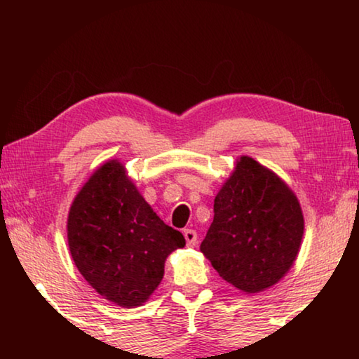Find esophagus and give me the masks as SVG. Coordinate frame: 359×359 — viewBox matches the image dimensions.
Here are the masks:
<instances>
[{"mask_svg":"<svg viewBox=\"0 0 359 359\" xmlns=\"http://www.w3.org/2000/svg\"><path fill=\"white\" fill-rule=\"evenodd\" d=\"M184 236H185V241H187V245L188 247L196 245V242H198L196 231H194V229H185L184 231Z\"/></svg>","mask_w":359,"mask_h":359,"instance_id":"34e87169","label":"esophagus"}]
</instances>
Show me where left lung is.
<instances>
[{
	"instance_id": "obj_1",
	"label": "left lung",
	"mask_w": 359,
	"mask_h": 359,
	"mask_svg": "<svg viewBox=\"0 0 359 359\" xmlns=\"http://www.w3.org/2000/svg\"><path fill=\"white\" fill-rule=\"evenodd\" d=\"M304 215L278 175L242 155L214 201L201 252L223 280L252 294L280 282L294 264Z\"/></svg>"
}]
</instances>
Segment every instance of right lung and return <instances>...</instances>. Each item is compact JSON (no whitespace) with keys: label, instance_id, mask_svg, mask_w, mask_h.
Here are the masks:
<instances>
[{"label":"right lung","instance_id":"right-lung-1","mask_svg":"<svg viewBox=\"0 0 359 359\" xmlns=\"http://www.w3.org/2000/svg\"><path fill=\"white\" fill-rule=\"evenodd\" d=\"M66 229L82 277L125 309L149 301L165 276L166 258L185 245L180 231L155 214L118 160L106 161L85 182Z\"/></svg>","mask_w":359,"mask_h":359}]
</instances>
